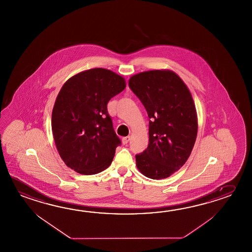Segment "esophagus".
Masks as SVG:
<instances>
[{
  "label": "esophagus",
  "mask_w": 252,
  "mask_h": 252,
  "mask_svg": "<svg viewBox=\"0 0 252 252\" xmlns=\"http://www.w3.org/2000/svg\"><path fill=\"white\" fill-rule=\"evenodd\" d=\"M129 140H130V136L123 137V139H122V143H123L124 144H126L128 143Z\"/></svg>",
  "instance_id": "1"
}]
</instances>
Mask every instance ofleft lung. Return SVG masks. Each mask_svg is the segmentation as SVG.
Masks as SVG:
<instances>
[{"mask_svg": "<svg viewBox=\"0 0 252 252\" xmlns=\"http://www.w3.org/2000/svg\"><path fill=\"white\" fill-rule=\"evenodd\" d=\"M128 84L150 118L149 144L135 155L136 166L150 179L168 178L185 164L195 144L197 118L191 93L170 70L140 72Z\"/></svg>", "mask_w": 252, "mask_h": 252, "instance_id": "8db88e82", "label": "left lung"}]
</instances>
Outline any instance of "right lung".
<instances>
[{
	"instance_id": "1",
	"label": "right lung",
	"mask_w": 252,
	"mask_h": 252,
	"mask_svg": "<svg viewBox=\"0 0 252 252\" xmlns=\"http://www.w3.org/2000/svg\"><path fill=\"white\" fill-rule=\"evenodd\" d=\"M126 88L116 72L94 68L75 74L57 95L52 131L64 163L80 174H97L111 164L121 144L107 105Z\"/></svg>"
}]
</instances>
